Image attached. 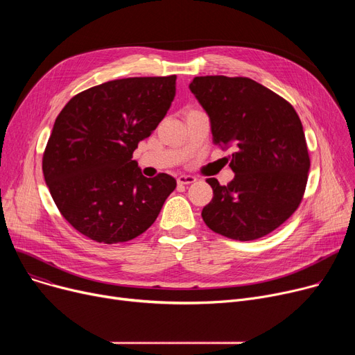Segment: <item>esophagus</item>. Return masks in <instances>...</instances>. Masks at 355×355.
Returning a JSON list of instances; mask_svg holds the SVG:
<instances>
[{
    "label": "esophagus",
    "mask_w": 355,
    "mask_h": 355,
    "mask_svg": "<svg viewBox=\"0 0 355 355\" xmlns=\"http://www.w3.org/2000/svg\"><path fill=\"white\" fill-rule=\"evenodd\" d=\"M196 181V177L193 175H180L177 178V182L181 185H187V184H193Z\"/></svg>",
    "instance_id": "obj_1"
}]
</instances>
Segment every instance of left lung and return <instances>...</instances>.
Instances as JSON below:
<instances>
[{"instance_id":"obj_1","label":"left lung","mask_w":355,"mask_h":355,"mask_svg":"<svg viewBox=\"0 0 355 355\" xmlns=\"http://www.w3.org/2000/svg\"><path fill=\"white\" fill-rule=\"evenodd\" d=\"M211 121L216 145H233L234 178L206 181L213 198L201 211L207 227L233 240L269 234L304 198L309 154L300 116L277 93L249 78L198 76L190 85Z\"/></svg>"}]
</instances>
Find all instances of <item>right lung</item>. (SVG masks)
<instances>
[{
    "label": "right lung",
    "mask_w": 355,
    "mask_h": 355,
    "mask_svg": "<svg viewBox=\"0 0 355 355\" xmlns=\"http://www.w3.org/2000/svg\"><path fill=\"white\" fill-rule=\"evenodd\" d=\"M175 74L110 80L74 95L43 154L50 194L73 229L98 243L132 240L153 226L177 181L141 174L132 159L175 96Z\"/></svg>",
    "instance_id": "add662e5"
}]
</instances>
